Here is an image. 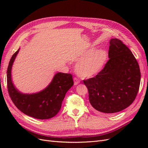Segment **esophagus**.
I'll return each mask as SVG.
<instances>
[{"label": "esophagus", "instance_id": "1", "mask_svg": "<svg viewBox=\"0 0 148 148\" xmlns=\"http://www.w3.org/2000/svg\"><path fill=\"white\" fill-rule=\"evenodd\" d=\"M73 80H74V84H75V85H77V84H79V82H80L79 80L77 78H75Z\"/></svg>", "mask_w": 148, "mask_h": 148}]
</instances>
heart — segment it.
Segmentation results:
<instances>
[{
  "mask_svg": "<svg viewBox=\"0 0 148 148\" xmlns=\"http://www.w3.org/2000/svg\"><path fill=\"white\" fill-rule=\"evenodd\" d=\"M93 51L92 49L85 52L76 65V72L79 77L85 78L95 77L104 66L107 58V51L102 49Z\"/></svg>",
  "mask_w": 148,
  "mask_h": 148,
  "instance_id": "1",
  "label": "heart"
}]
</instances>
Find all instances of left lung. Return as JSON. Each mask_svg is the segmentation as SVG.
Here are the masks:
<instances>
[{"mask_svg":"<svg viewBox=\"0 0 148 148\" xmlns=\"http://www.w3.org/2000/svg\"><path fill=\"white\" fill-rule=\"evenodd\" d=\"M109 60L96 77L84 80L93 110L103 114L118 112L130 106L140 88L141 73L135 56L122 41H110Z\"/></svg>","mask_w":148,"mask_h":148,"instance_id":"1","label":"left lung"}]
</instances>
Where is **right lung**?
<instances>
[{"label": "right lung", "instance_id": "obj_1", "mask_svg": "<svg viewBox=\"0 0 148 148\" xmlns=\"http://www.w3.org/2000/svg\"><path fill=\"white\" fill-rule=\"evenodd\" d=\"M20 51L10 60L7 69L8 91L12 101L22 112L38 119H49L59 112L65 94L73 85L72 75L57 73L52 82L43 90L33 94H24L15 87L12 79V68Z\"/></svg>", "mask_w": 148, "mask_h": 148}]
</instances>
